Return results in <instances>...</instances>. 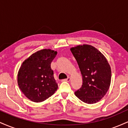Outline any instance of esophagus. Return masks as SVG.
I'll return each instance as SVG.
<instances>
[{
	"label": "esophagus",
	"instance_id": "34e87169",
	"mask_svg": "<svg viewBox=\"0 0 128 128\" xmlns=\"http://www.w3.org/2000/svg\"><path fill=\"white\" fill-rule=\"evenodd\" d=\"M64 80V81H67V82H69L70 80V77H68L67 78V79H64V80Z\"/></svg>",
	"mask_w": 128,
	"mask_h": 128
}]
</instances>
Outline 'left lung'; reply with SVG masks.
<instances>
[{
	"label": "left lung",
	"instance_id": "obj_1",
	"mask_svg": "<svg viewBox=\"0 0 128 128\" xmlns=\"http://www.w3.org/2000/svg\"><path fill=\"white\" fill-rule=\"evenodd\" d=\"M70 50L82 76V85L74 92L75 95L86 104L99 102L106 94L111 84V70L108 61L90 45H79Z\"/></svg>",
	"mask_w": 128,
	"mask_h": 128
}]
</instances>
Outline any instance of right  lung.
<instances>
[{"mask_svg": "<svg viewBox=\"0 0 128 128\" xmlns=\"http://www.w3.org/2000/svg\"><path fill=\"white\" fill-rule=\"evenodd\" d=\"M56 54V51L42 49L32 54L22 63L17 76L18 85L24 96L32 102H42L58 89L50 67Z\"/></svg>", "mask_w": 128, "mask_h": 128, "instance_id": "obj_1", "label": "right lung"}]
</instances>
